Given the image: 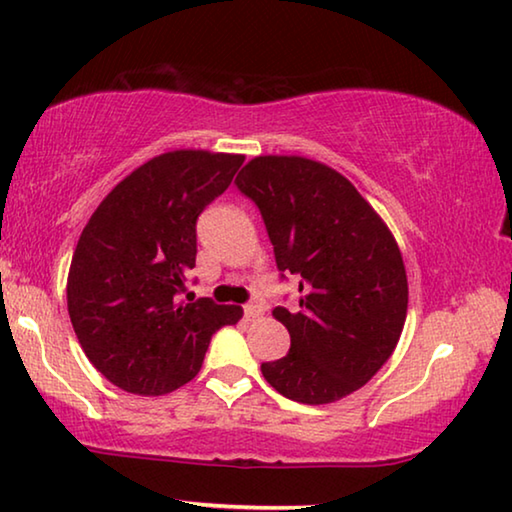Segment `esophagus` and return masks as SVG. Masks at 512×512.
I'll use <instances>...</instances> for the list:
<instances>
[{"instance_id": "34e87169", "label": "esophagus", "mask_w": 512, "mask_h": 512, "mask_svg": "<svg viewBox=\"0 0 512 512\" xmlns=\"http://www.w3.org/2000/svg\"><path fill=\"white\" fill-rule=\"evenodd\" d=\"M243 312H246L248 319H257V316L264 314V307L259 303H248L246 307H243Z\"/></svg>"}]
</instances>
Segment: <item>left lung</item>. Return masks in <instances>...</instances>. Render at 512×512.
<instances>
[{"label":"left lung","instance_id":"obj_1","mask_svg":"<svg viewBox=\"0 0 512 512\" xmlns=\"http://www.w3.org/2000/svg\"><path fill=\"white\" fill-rule=\"evenodd\" d=\"M237 186L262 212L282 273L300 275V310L275 307L285 358L264 362L273 389L323 405L367 385L394 353L408 275L394 234L342 173L296 154L250 159Z\"/></svg>","mask_w":512,"mask_h":512}]
</instances>
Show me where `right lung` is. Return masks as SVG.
<instances>
[{"label":"right lung","instance_id":"obj_1","mask_svg":"<svg viewBox=\"0 0 512 512\" xmlns=\"http://www.w3.org/2000/svg\"><path fill=\"white\" fill-rule=\"evenodd\" d=\"M243 154L173 150L113 186L81 232L68 314L93 367L113 385L161 396L196 378L209 339L239 305L182 300L196 266V221L230 186Z\"/></svg>","mask_w":512,"mask_h":512}]
</instances>
